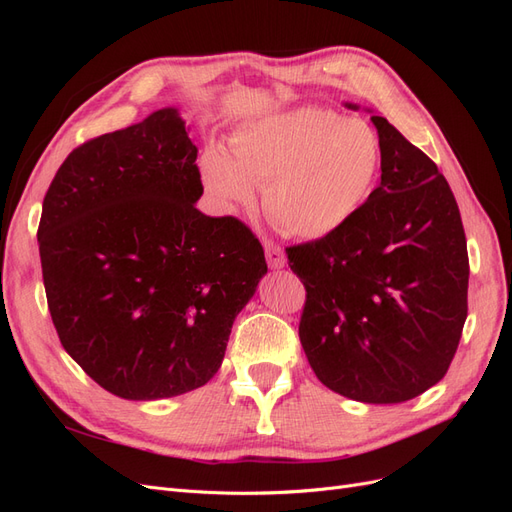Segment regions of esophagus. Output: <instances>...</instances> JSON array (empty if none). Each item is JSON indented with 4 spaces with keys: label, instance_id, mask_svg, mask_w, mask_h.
Segmentation results:
<instances>
[{
    "label": "esophagus",
    "instance_id": "34e87169",
    "mask_svg": "<svg viewBox=\"0 0 512 512\" xmlns=\"http://www.w3.org/2000/svg\"><path fill=\"white\" fill-rule=\"evenodd\" d=\"M262 243H265V254H267L269 267L271 269H282L286 265V254H284L282 247L277 245L275 241H271V239H265Z\"/></svg>",
    "mask_w": 512,
    "mask_h": 512
}]
</instances>
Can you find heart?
Here are the masks:
<instances>
[{
  "label": "heart",
  "mask_w": 512,
  "mask_h": 512,
  "mask_svg": "<svg viewBox=\"0 0 512 512\" xmlns=\"http://www.w3.org/2000/svg\"><path fill=\"white\" fill-rule=\"evenodd\" d=\"M230 155L207 149L200 179L220 205H250L265 190L269 218L288 235L324 239L348 226L376 192L382 149L365 121L297 108L235 132Z\"/></svg>",
  "instance_id": "1"
}]
</instances>
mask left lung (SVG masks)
I'll return each instance as SVG.
<instances>
[{"mask_svg": "<svg viewBox=\"0 0 512 512\" xmlns=\"http://www.w3.org/2000/svg\"><path fill=\"white\" fill-rule=\"evenodd\" d=\"M371 121L382 149L374 196L335 235L286 254L307 292L299 337L318 380L363 404H401L438 384L453 361L470 262L438 166L384 117Z\"/></svg>", "mask_w": 512, "mask_h": 512, "instance_id": "obj_1", "label": "left lung"}]
</instances>
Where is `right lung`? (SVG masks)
I'll return each instance as SVG.
<instances>
[{"instance_id": "right-lung-1", "label": "right lung", "mask_w": 512, "mask_h": 512, "mask_svg": "<svg viewBox=\"0 0 512 512\" xmlns=\"http://www.w3.org/2000/svg\"><path fill=\"white\" fill-rule=\"evenodd\" d=\"M177 108L76 147L44 196L42 280L61 346L102 389L151 401L207 384L267 273L241 220L196 209Z\"/></svg>"}]
</instances>
